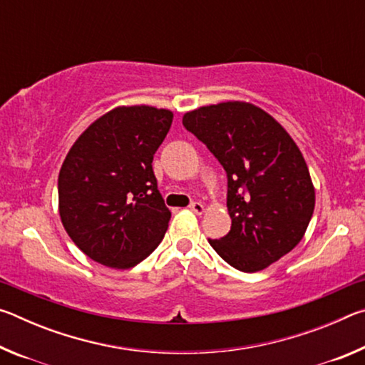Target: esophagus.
Returning a JSON list of instances; mask_svg holds the SVG:
<instances>
[{"label":"esophagus","mask_w":365,"mask_h":365,"mask_svg":"<svg viewBox=\"0 0 365 365\" xmlns=\"http://www.w3.org/2000/svg\"><path fill=\"white\" fill-rule=\"evenodd\" d=\"M190 209H191V211H193L195 214H202V212L206 211L205 205H202V202H200V201H195V202H191V205H190Z\"/></svg>","instance_id":"1"}]
</instances>
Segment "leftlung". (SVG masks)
<instances>
[{
	"mask_svg": "<svg viewBox=\"0 0 365 365\" xmlns=\"http://www.w3.org/2000/svg\"><path fill=\"white\" fill-rule=\"evenodd\" d=\"M182 122L227 172L232 227L209 245L248 274L279 261L304 237L316 206L306 160L293 138L264 109L243 101L197 108Z\"/></svg>",
	"mask_w": 365,
	"mask_h": 365,
	"instance_id": "left-lung-1",
	"label": "left lung"
}]
</instances>
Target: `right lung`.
Masks as SVG:
<instances>
[{"label": "right lung", "mask_w": 365, "mask_h": 365, "mask_svg": "<svg viewBox=\"0 0 365 365\" xmlns=\"http://www.w3.org/2000/svg\"><path fill=\"white\" fill-rule=\"evenodd\" d=\"M169 109L119 106L80 135L58 178L66 232L93 261L130 269L163 242L170 211L153 156L172 125Z\"/></svg>", "instance_id": "add662e5"}]
</instances>
